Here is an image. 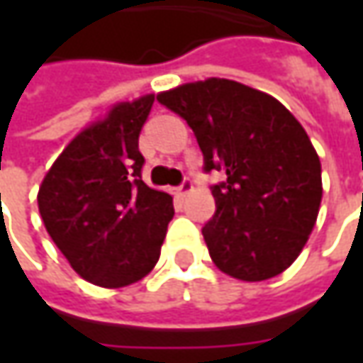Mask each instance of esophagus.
<instances>
[{"label": "esophagus", "mask_w": 363, "mask_h": 363, "mask_svg": "<svg viewBox=\"0 0 363 363\" xmlns=\"http://www.w3.org/2000/svg\"><path fill=\"white\" fill-rule=\"evenodd\" d=\"M191 189H194V184H191L189 179H184V184H182L179 188H175V196L184 198V196H188Z\"/></svg>", "instance_id": "obj_1"}]
</instances>
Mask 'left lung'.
I'll list each match as a JSON object with an SVG mask.
<instances>
[{"label": "left lung", "mask_w": 363, "mask_h": 363, "mask_svg": "<svg viewBox=\"0 0 363 363\" xmlns=\"http://www.w3.org/2000/svg\"><path fill=\"white\" fill-rule=\"evenodd\" d=\"M188 121L212 188L216 214L202 228L218 269L257 283L286 271L313 232L321 161L301 123L274 96L228 78L188 82L157 94Z\"/></svg>", "instance_id": "1"}]
</instances>
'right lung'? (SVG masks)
Instances as JSON below:
<instances>
[{"label": "right lung", "mask_w": 363, "mask_h": 363, "mask_svg": "<svg viewBox=\"0 0 363 363\" xmlns=\"http://www.w3.org/2000/svg\"><path fill=\"white\" fill-rule=\"evenodd\" d=\"M155 94L113 105L64 147L44 175L38 210L70 267L92 285L121 289L157 264L169 194L141 179L139 133Z\"/></svg>", "instance_id": "1"}]
</instances>
